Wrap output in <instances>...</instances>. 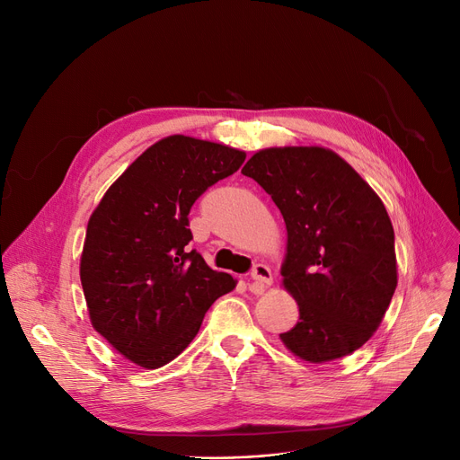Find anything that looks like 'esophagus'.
<instances>
[{
    "mask_svg": "<svg viewBox=\"0 0 460 460\" xmlns=\"http://www.w3.org/2000/svg\"><path fill=\"white\" fill-rule=\"evenodd\" d=\"M250 278L253 279L250 288H255V291H262L264 287L272 285V270L267 267V264H262V262L255 264V267L252 269Z\"/></svg>",
    "mask_w": 460,
    "mask_h": 460,
    "instance_id": "1",
    "label": "esophagus"
}]
</instances>
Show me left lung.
Instances as JSON below:
<instances>
[{
	"label": "left lung",
	"mask_w": 460,
	"mask_h": 460,
	"mask_svg": "<svg viewBox=\"0 0 460 460\" xmlns=\"http://www.w3.org/2000/svg\"><path fill=\"white\" fill-rule=\"evenodd\" d=\"M243 173L269 193L287 227L281 276L300 319L279 333L283 345L309 364L358 350L397 287L395 234L384 203L324 147L262 149Z\"/></svg>",
	"instance_id": "obj_1"
}]
</instances>
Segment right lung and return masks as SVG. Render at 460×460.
Returning a JSON list of instances; mask_svg holds the SVG:
<instances>
[{
	"label": "right lung",
	"instance_id": "add662e5",
	"mask_svg": "<svg viewBox=\"0 0 460 460\" xmlns=\"http://www.w3.org/2000/svg\"><path fill=\"white\" fill-rule=\"evenodd\" d=\"M246 153L169 136L137 156L89 217L80 279L93 328L145 369L175 359L236 281L190 250L188 214Z\"/></svg>",
	"mask_w": 460,
	"mask_h": 460
}]
</instances>
